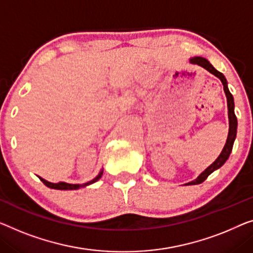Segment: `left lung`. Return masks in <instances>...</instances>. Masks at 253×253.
Instances as JSON below:
<instances>
[{
  "label": "left lung",
  "mask_w": 253,
  "mask_h": 253,
  "mask_svg": "<svg viewBox=\"0 0 253 253\" xmlns=\"http://www.w3.org/2000/svg\"><path fill=\"white\" fill-rule=\"evenodd\" d=\"M190 62L192 65H198L200 67L205 68L206 70H208L210 74L214 75V76L218 77L223 83L224 85V92L226 94V99H227V109H228V122H229V129H228V136H227V141H226V144L224 146L223 151L219 154V157L217 158L216 160L211 164L208 168L206 169L205 171H202L201 174L199 175V177L195 180H192V182L187 183L186 185H197V184H201L202 182L208 178V176L210 174H212L214 170L219 169L221 166H223L226 161H227L229 154L232 152L233 149V144H234L235 137H236V129H237V119L234 112V99H233V95L229 92V89L227 87V81H226L225 76L219 71L214 69L212 65L208 61V60L205 58H201V56H194V58L190 59Z\"/></svg>",
  "instance_id": "1"
}]
</instances>
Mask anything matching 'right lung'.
Segmentation results:
<instances>
[{
  "mask_svg": "<svg viewBox=\"0 0 253 253\" xmlns=\"http://www.w3.org/2000/svg\"><path fill=\"white\" fill-rule=\"evenodd\" d=\"M103 174V170L100 171V174L97 175L95 178L90 180V182H87V183H84V184H68V183H65V182H60V183H51V182H47V180H45L43 178H41V180L46 185L47 187L50 188H54V190H78V188L81 187H85L87 185H90V184L95 183L97 182L101 178V176H102Z\"/></svg>",
  "mask_w": 253,
  "mask_h": 253,
  "instance_id": "right-lung-1",
  "label": "right lung"
}]
</instances>
